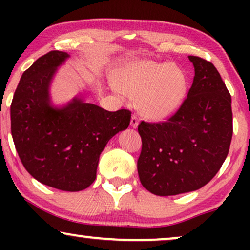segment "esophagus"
<instances>
[{
    "label": "esophagus",
    "mask_w": 250,
    "mask_h": 250,
    "mask_svg": "<svg viewBox=\"0 0 250 250\" xmlns=\"http://www.w3.org/2000/svg\"><path fill=\"white\" fill-rule=\"evenodd\" d=\"M139 125V118L136 115H132V118H131V126L133 128H136Z\"/></svg>",
    "instance_id": "obj_1"
}]
</instances>
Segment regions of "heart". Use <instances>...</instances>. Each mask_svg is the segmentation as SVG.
<instances>
[{
    "instance_id": "1",
    "label": "heart",
    "mask_w": 250,
    "mask_h": 250,
    "mask_svg": "<svg viewBox=\"0 0 250 250\" xmlns=\"http://www.w3.org/2000/svg\"><path fill=\"white\" fill-rule=\"evenodd\" d=\"M119 88L135 99L142 115L162 121L181 107L187 95L188 77L172 62L139 61L126 68Z\"/></svg>"
}]
</instances>
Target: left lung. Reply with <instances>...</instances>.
Listing matches in <instances>:
<instances>
[{
  "label": "left lung",
  "instance_id": "1",
  "mask_svg": "<svg viewBox=\"0 0 250 250\" xmlns=\"http://www.w3.org/2000/svg\"><path fill=\"white\" fill-rule=\"evenodd\" d=\"M194 77L188 97L166 122L139 124L141 184L157 196H175L206 186L230 149L231 95L216 68L189 56Z\"/></svg>",
  "mask_w": 250,
  "mask_h": 250
}]
</instances>
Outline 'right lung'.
<instances>
[{"instance_id":"1","label":"right lung","mask_w":250,"mask_h":250,"mask_svg":"<svg viewBox=\"0 0 250 250\" xmlns=\"http://www.w3.org/2000/svg\"><path fill=\"white\" fill-rule=\"evenodd\" d=\"M67 58V52L51 51L23 71L10 115L13 142L27 172L45 186L74 192L94 182L100 153L128 127L131 111H108L78 97L53 107L50 85Z\"/></svg>"}]
</instances>
